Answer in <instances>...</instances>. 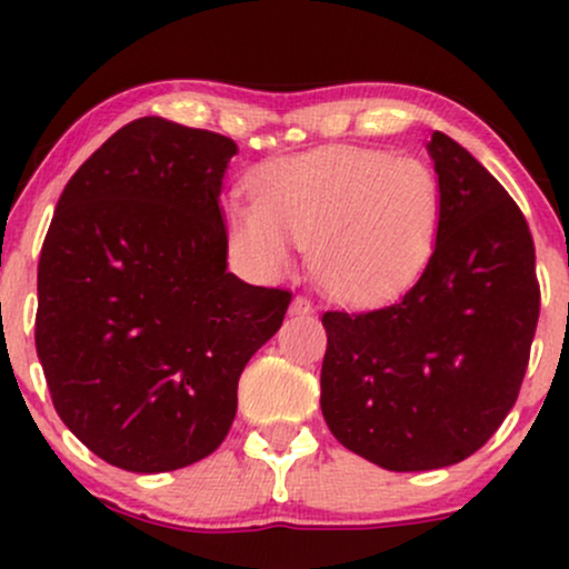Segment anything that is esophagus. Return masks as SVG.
<instances>
[{
  "label": "esophagus",
  "instance_id": "obj_1",
  "mask_svg": "<svg viewBox=\"0 0 569 569\" xmlns=\"http://www.w3.org/2000/svg\"><path fill=\"white\" fill-rule=\"evenodd\" d=\"M312 302L307 297H293L291 302V316H310Z\"/></svg>",
  "mask_w": 569,
  "mask_h": 569
}]
</instances>
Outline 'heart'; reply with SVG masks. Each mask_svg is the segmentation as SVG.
<instances>
[{
	"instance_id": "heart-1",
	"label": "heart",
	"mask_w": 569,
	"mask_h": 569,
	"mask_svg": "<svg viewBox=\"0 0 569 569\" xmlns=\"http://www.w3.org/2000/svg\"><path fill=\"white\" fill-rule=\"evenodd\" d=\"M257 202L227 208L230 240L264 272L307 246L323 291L345 302H385L415 283L433 253L441 189L433 168L380 149H323L264 166Z\"/></svg>"
}]
</instances>
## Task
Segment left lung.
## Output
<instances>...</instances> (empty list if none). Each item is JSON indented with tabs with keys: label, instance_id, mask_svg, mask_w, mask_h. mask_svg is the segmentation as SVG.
I'll list each match as a JSON object with an SVG mask.
<instances>
[{
	"label": "left lung",
	"instance_id": "8db88e82",
	"mask_svg": "<svg viewBox=\"0 0 569 569\" xmlns=\"http://www.w3.org/2000/svg\"><path fill=\"white\" fill-rule=\"evenodd\" d=\"M441 219L417 283L377 310L323 312L321 409L335 439L388 471H433L492 439L519 398L540 286L525 213L433 130Z\"/></svg>",
	"mask_w": 569,
	"mask_h": 569
}]
</instances>
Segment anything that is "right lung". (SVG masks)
Masks as SVG:
<instances>
[{"mask_svg":"<svg viewBox=\"0 0 569 569\" xmlns=\"http://www.w3.org/2000/svg\"><path fill=\"white\" fill-rule=\"evenodd\" d=\"M232 139L128 122L69 179L37 272V356L58 417L133 473L192 466L224 441L238 380L291 291L227 272L221 179Z\"/></svg>","mask_w":569,"mask_h":569,"instance_id":"obj_1","label":"right lung"}]
</instances>
